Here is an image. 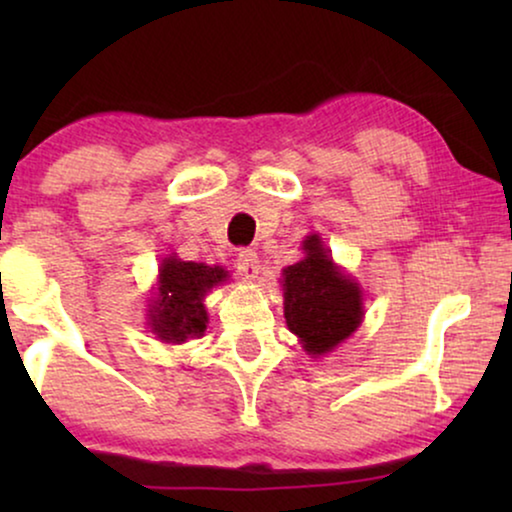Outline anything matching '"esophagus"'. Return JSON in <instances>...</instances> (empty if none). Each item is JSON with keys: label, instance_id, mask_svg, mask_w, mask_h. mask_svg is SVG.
<instances>
[{"label": "esophagus", "instance_id": "obj_1", "mask_svg": "<svg viewBox=\"0 0 512 512\" xmlns=\"http://www.w3.org/2000/svg\"><path fill=\"white\" fill-rule=\"evenodd\" d=\"M258 254L254 249H240V254H237V272L244 279H254L258 275V270H261V265H258Z\"/></svg>", "mask_w": 512, "mask_h": 512}]
</instances>
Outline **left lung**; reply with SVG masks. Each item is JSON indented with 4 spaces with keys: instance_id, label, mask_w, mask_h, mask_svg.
<instances>
[{
    "instance_id": "8db88e82",
    "label": "left lung",
    "mask_w": 512,
    "mask_h": 512,
    "mask_svg": "<svg viewBox=\"0 0 512 512\" xmlns=\"http://www.w3.org/2000/svg\"><path fill=\"white\" fill-rule=\"evenodd\" d=\"M303 249V261L284 270V317L307 352L319 356L359 326L361 291L335 270L319 235L307 237Z\"/></svg>"
}]
</instances>
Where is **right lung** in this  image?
I'll use <instances>...</instances> for the list:
<instances>
[{
    "label": "right lung",
    "instance_id": "right-lung-1",
    "mask_svg": "<svg viewBox=\"0 0 512 512\" xmlns=\"http://www.w3.org/2000/svg\"><path fill=\"white\" fill-rule=\"evenodd\" d=\"M228 272L214 265L165 258L160 265L158 298L151 305L153 333L165 342H186L198 338L207 328V310L202 298L221 284Z\"/></svg>",
    "mask_w": 512,
    "mask_h": 512
}]
</instances>
